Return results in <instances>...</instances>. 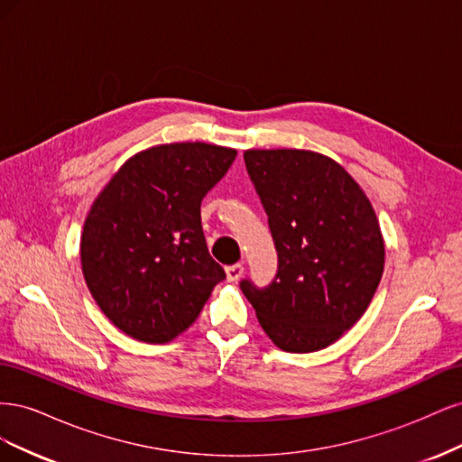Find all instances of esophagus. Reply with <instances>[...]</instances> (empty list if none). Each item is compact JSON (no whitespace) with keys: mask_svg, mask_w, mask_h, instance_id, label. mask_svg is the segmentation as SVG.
<instances>
[{"mask_svg":"<svg viewBox=\"0 0 462 462\" xmlns=\"http://www.w3.org/2000/svg\"><path fill=\"white\" fill-rule=\"evenodd\" d=\"M243 272H245V265H243V263H233V265H227V268H226L227 282H236V279H241Z\"/></svg>","mask_w":462,"mask_h":462,"instance_id":"obj_1","label":"esophagus"}]
</instances>
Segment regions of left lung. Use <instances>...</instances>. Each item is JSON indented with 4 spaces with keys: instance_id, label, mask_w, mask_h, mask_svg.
I'll list each match as a JSON object with an SVG mask.
<instances>
[{
    "instance_id": "8db88e82",
    "label": "left lung",
    "mask_w": 462,
    "mask_h": 462,
    "mask_svg": "<svg viewBox=\"0 0 462 462\" xmlns=\"http://www.w3.org/2000/svg\"><path fill=\"white\" fill-rule=\"evenodd\" d=\"M245 163L277 250L270 285L243 279L270 339L287 353L329 346L366 312L383 239L366 194L339 163L306 150H246Z\"/></svg>"
}]
</instances>
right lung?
I'll return each mask as SVG.
<instances>
[{
  "mask_svg": "<svg viewBox=\"0 0 462 462\" xmlns=\"http://www.w3.org/2000/svg\"><path fill=\"white\" fill-rule=\"evenodd\" d=\"M235 156L204 143L153 146L96 199L80 239L82 273L102 312L131 337L171 341L226 279L208 253L200 204Z\"/></svg>",
  "mask_w": 462,
  "mask_h": 462,
  "instance_id": "obj_1",
  "label": "right lung"
}]
</instances>
